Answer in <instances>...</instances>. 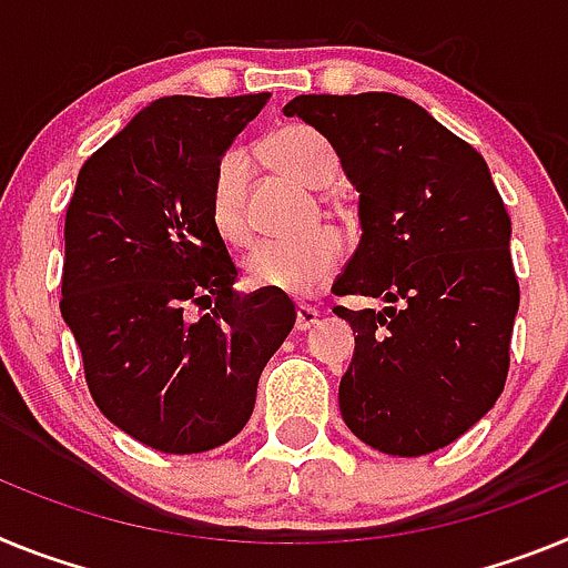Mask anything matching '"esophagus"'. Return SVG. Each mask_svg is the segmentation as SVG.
<instances>
[{
  "instance_id": "1",
  "label": "esophagus",
  "mask_w": 568,
  "mask_h": 568,
  "mask_svg": "<svg viewBox=\"0 0 568 568\" xmlns=\"http://www.w3.org/2000/svg\"><path fill=\"white\" fill-rule=\"evenodd\" d=\"M317 308H312V305H297V323H294V328H297V332H308V328L317 323Z\"/></svg>"
}]
</instances>
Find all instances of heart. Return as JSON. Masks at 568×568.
I'll use <instances>...</instances> for the list:
<instances>
[{"mask_svg": "<svg viewBox=\"0 0 568 568\" xmlns=\"http://www.w3.org/2000/svg\"><path fill=\"white\" fill-rule=\"evenodd\" d=\"M265 156L308 189H325L337 176V151L317 128L291 122L265 140ZM211 225L225 243L248 240V156L229 151L216 162L209 189ZM345 245L334 229H314L297 240H263L245 254L243 271L251 288L288 297H312L332 283L343 265Z\"/></svg>", "mask_w": 568, "mask_h": 568, "instance_id": "b5f03b06", "label": "heart"}]
</instances>
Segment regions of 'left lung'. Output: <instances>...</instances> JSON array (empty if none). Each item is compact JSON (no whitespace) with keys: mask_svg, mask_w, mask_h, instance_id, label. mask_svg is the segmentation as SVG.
I'll return each instance as SVG.
<instances>
[{"mask_svg":"<svg viewBox=\"0 0 568 568\" xmlns=\"http://www.w3.org/2000/svg\"><path fill=\"white\" fill-rule=\"evenodd\" d=\"M283 113L332 142L359 191L363 236L332 291L388 303L334 308L357 332L339 379L345 426L383 455L437 452L495 406L509 374L520 285L489 165L397 93H305Z\"/></svg>","mask_w":568,"mask_h":568,"instance_id":"obj_1","label":"left lung"}]
</instances>
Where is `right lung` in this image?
Here are the masks:
<instances>
[{
  "label": "right lung",
  "mask_w": 568,
  "mask_h": 568,
  "mask_svg": "<svg viewBox=\"0 0 568 568\" xmlns=\"http://www.w3.org/2000/svg\"><path fill=\"white\" fill-rule=\"evenodd\" d=\"M271 93L162 97L91 154L65 214L62 317L93 403L165 455H196L243 432L256 383L294 328L277 291L240 277L209 216L225 148ZM194 304L209 307L200 321Z\"/></svg>",
  "instance_id": "obj_1"
}]
</instances>
